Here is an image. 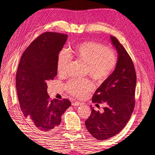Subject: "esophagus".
I'll list each match as a JSON object with an SVG mask.
<instances>
[{
    "label": "esophagus",
    "mask_w": 155,
    "mask_h": 155,
    "mask_svg": "<svg viewBox=\"0 0 155 155\" xmlns=\"http://www.w3.org/2000/svg\"><path fill=\"white\" fill-rule=\"evenodd\" d=\"M72 106H74V107H78V106H80V105L82 104L80 102H78V101H74V102H72Z\"/></svg>",
    "instance_id": "obj_1"
}]
</instances>
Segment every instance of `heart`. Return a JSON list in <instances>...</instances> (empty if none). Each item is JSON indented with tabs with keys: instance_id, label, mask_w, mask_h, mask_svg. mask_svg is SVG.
I'll return each mask as SVG.
<instances>
[{
	"instance_id": "obj_1",
	"label": "heart",
	"mask_w": 155,
	"mask_h": 155,
	"mask_svg": "<svg viewBox=\"0 0 155 155\" xmlns=\"http://www.w3.org/2000/svg\"><path fill=\"white\" fill-rule=\"evenodd\" d=\"M71 55L86 64V72L94 80L103 81L109 77L117 64L118 58L114 50L94 41H85L74 47L71 53L61 51L57 57V68L60 74H64L71 61ZM94 88L91 81L72 79L65 88L68 93L77 97H83Z\"/></svg>"
}]
</instances>
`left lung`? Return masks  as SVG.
Segmentation results:
<instances>
[{
  "label": "left lung",
  "mask_w": 155,
  "mask_h": 155,
  "mask_svg": "<svg viewBox=\"0 0 155 155\" xmlns=\"http://www.w3.org/2000/svg\"><path fill=\"white\" fill-rule=\"evenodd\" d=\"M110 38L118 53L117 64L92 98L97 106L101 103L106 106L102 113L92 107L90 117L84 123L91 135L99 140L120 133L129 120L135 104L137 76L133 61L118 39L113 36Z\"/></svg>",
  "instance_id": "8db88e82"
}]
</instances>
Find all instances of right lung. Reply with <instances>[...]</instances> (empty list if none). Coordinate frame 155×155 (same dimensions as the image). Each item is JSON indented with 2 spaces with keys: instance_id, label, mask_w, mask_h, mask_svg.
<instances>
[{
  "instance_id": "obj_1",
  "label": "right lung",
  "mask_w": 155,
  "mask_h": 155,
  "mask_svg": "<svg viewBox=\"0 0 155 155\" xmlns=\"http://www.w3.org/2000/svg\"><path fill=\"white\" fill-rule=\"evenodd\" d=\"M68 35L47 32L23 52L16 71V87L20 107L28 123L38 133H49L61 122L70 101L50 100L47 84L57 74V57Z\"/></svg>"
}]
</instances>
